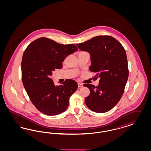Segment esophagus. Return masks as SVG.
I'll use <instances>...</instances> for the list:
<instances>
[{"mask_svg": "<svg viewBox=\"0 0 151 151\" xmlns=\"http://www.w3.org/2000/svg\"><path fill=\"white\" fill-rule=\"evenodd\" d=\"M78 87L79 88H81V87H83V84L82 83H78Z\"/></svg>", "mask_w": 151, "mask_h": 151, "instance_id": "esophagus-1", "label": "esophagus"}]
</instances>
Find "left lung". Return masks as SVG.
<instances>
[{
  "mask_svg": "<svg viewBox=\"0 0 151 151\" xmlns=\"http://www.w3.org/2000/svg\"><path fill=\"white\" fill-rule=\"evenodd\" d=\"M80 50L91 54L89 70L99 78V84H86L90 94L85 99L86 106L102 113L110 110L119 101L129 77L126 53L123 46L109 36H99L76 44Z\"/></svg>",
  "mask_w": 151,
  "mask_h": 151,
  "instance_id": "left-lung-1",
  "label": "left lung"
}]
</instances>
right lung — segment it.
Returning a JSON list of instances; mask_svg holds the SVG:
<instances>
[{
	"label": "right lung",
	"mask_w": 151,
	"mask_h": 151,
	"mask_svg": "<svg viewBox=\"0 0 151 151\" xmlns=\"http://www.w3.org/2000/svg\"><path fill=\"white\" fill-rule=\"evenodd\" d=\"M78 50L74 44H60L42 37L24 51L22 81L32 102L44 114L58 115L68 108L70 97L78 89L76 81L67 79L58 86L51 76L56 69L62 68L65 58Z\"/></svg>",
	"instance_id": "1"
}]
</instances>
